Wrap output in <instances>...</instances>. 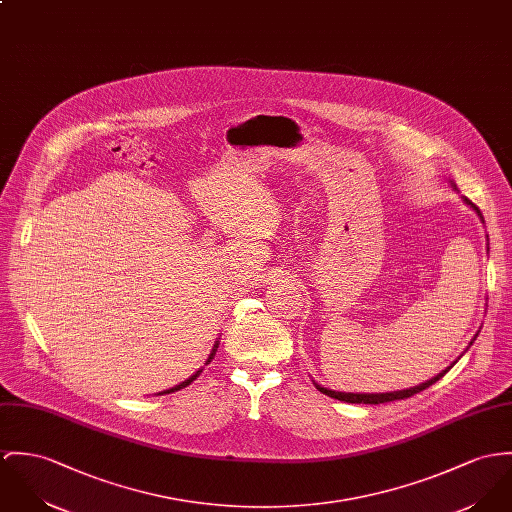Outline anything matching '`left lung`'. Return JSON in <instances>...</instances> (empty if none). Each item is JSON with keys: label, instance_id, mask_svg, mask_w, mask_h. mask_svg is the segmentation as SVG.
Here are the masks:
<instances>
[{"label": "left lung", "instance_id": "1", "mask_svg": "<svg viewBox=\"0 0 512 512\" xmlns=\"http://www.w3.org/2000/svg\"><path fill=\"white\" fill-rule=\"evenodd\" d=\"M465 203L469 205V207H473V211L481 217V221H483V215H481V211H479V207L477 205H473L469 199H465ZM448 372V370H446ZM438 373L434 379H430V381H426V383H422V385H417V387H411V389H405V391H393V393H381V395H362V393H340V391H330V389H325V387H321V385H317V389L321 391V393H325L328 397H332V399H338V401H346V403H356V405H360V403H364V405H379V403H389V401H397V399H407V397H413L415 393H420L422 389H426V387H430L434 381H438L444 373Z\"/></svg>", "mask_w": 512, "mask_h": 512}]
</instances>
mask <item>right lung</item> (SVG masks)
<instances>
[{
  "mask_svg": "<svg viewBox=\"0 0 512 512\" xmlns=\"http://www.w3.org/2000/svg\"><path fill=\"white\" fill-rule=\"evenodd\" d=\"M215 348H217V346H215ZM215 348H213V352H211V356H209V362H211V360H213V354H215ZM197 375H199V372L195 373V375H191V377H189V379H187V381H184V383H182V385H178V387H174V389H176V391H178V389H182V387H186V385H189V383H191V381H193V379H195V377H197ZM174 389H168V391H166V393H172V391H174Z\"/></svg>",
  "mask_w": 512,
  "mask_h": 512,
  "instance_id": "add662e5",
  "label": "right lung"
}]
</instances>
